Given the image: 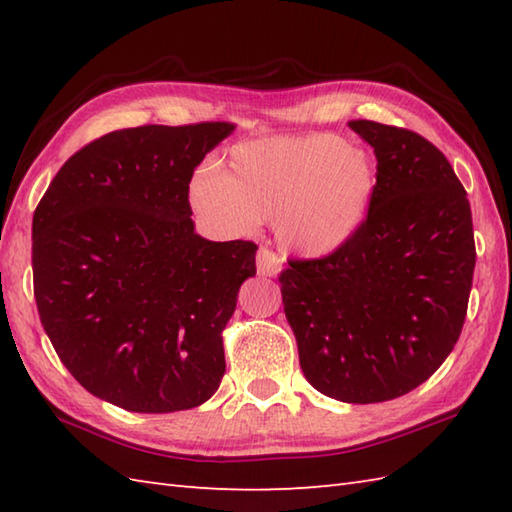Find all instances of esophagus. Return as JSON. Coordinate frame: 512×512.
I'll use <instances>...</instances> for the list:
<instances>
[{
    "label": "esophagus",
    "mask_w": 512,
    "mask_h": 512,
    "mask_svg": "<svg viewBox=\"0 0 512 512\" xmlns=\"http://www.w3.org/2000/svg\"><path fill=\"white\" fill-rule=\"evenodd\" d=\"M281 270V259L277 253L268 248L257 250V273L262 277H275Z\"/></svg>",
    "instance_id": "obj_1"
}]
</instances>
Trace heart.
<instances>
[{
  "mask_svg": "<svg viewBox=\"0 0 512 512\" xmlns=\"http://www.w3.org/2000/svg\"><path fill=\"white\" fill-rule=\"evenodd\" d=\"M378 167L367 149L330 134L270 136L235 145L220 171L191 182L195 211L233 233L273 222L281 250L328 257L367 222Z\"/></svg>",
  "mask_w": 512,
  "mask_h": 512,
  "instance_id": "obj_1",
  "label": "heart"
}]
</instances>
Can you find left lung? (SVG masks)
Wrapping results in <instances>:
<instances>
[{
	"label": "left lung",
	"instance_id": "obj_1",
	"mask_svg": "<svg viewBox=\"0 0 512 512\" xmlns=\"http://www.w3.org/2000/svg\"><path fill=\"white\" fill-rule=\"evenodd\" d=\"M374 147L378 191L350 244L279 275L299 363L321 394L354 405L409 394L458 343L475 242L471 204L427 138L350 121Z\"/></svg>",
	"mask_w": 512,
	"mask_h": 512
}]
</instances>
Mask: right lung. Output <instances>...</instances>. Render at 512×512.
Instances as JSON below:
<instances>
[{
	"label": "right lung",
	"mask_w": 512,
	"mask_h": 512,
	"mask_svg": "<svg viewBox=\"0 0 512 512\" xmlns=\"http://www.w3.org/2000/svg\"><path fill=\"white\" fill-rule=\"evenodd\" d=\"M233 129H118L76 151L43 193L32 217L39 319L96 398L169 413L220 387L222 330L257 273V246L195 233L189 182Z\"/></svg>",
	"instance_id": "right-lung-1"
}]
</instances>
